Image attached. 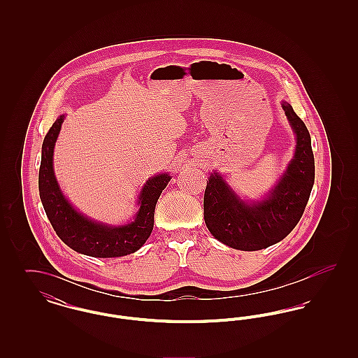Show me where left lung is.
Returning <instances> with one entry per match:
<instances>
[{
    "label": "left lung",
    "mask_w": 358,
    "mask_h": 358,
    "mask_svg": "<svg viewBox=\"0 0 358 358\" xmlns=\"http://www.w3.org/2000/svg\"><path fill=\"white\" fill-rule=\"evenodd\" d=\"M282 107L296 136V146L287 169L266 199L243 201L216 171L206 181L205 224L215 238L231 248L257 251L283 240L306 208L315 174L311 139L291 104L283 102Z\"/></svg>",
    "instance_id": "obj_1"
}]
</instances>
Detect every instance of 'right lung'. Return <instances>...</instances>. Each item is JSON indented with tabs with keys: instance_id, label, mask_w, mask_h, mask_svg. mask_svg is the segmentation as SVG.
<instances>
[{
	"instance_id": "obj_1",
	"label": "right lung",
	"mask_w": 358,
	"mask_h": 358,
	"mask_svg": "<svg viewBox=\"0 0 358 358\" xmlns=\"http://www.w3.org/2000/svg\"><path fill=\"white\" fill-rule=\"evenodd\" d=\"M63 120L64 115L55 120L44 138L38 171L40 199L53 229L69 248L83 255L118 257L136 252L153 231L155 204L171 176L162 173L146 181L139 193V209L133 222L115 227L88 219L69 204L53 173V148Z\"/></svg>"
}]
</instances>
